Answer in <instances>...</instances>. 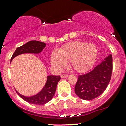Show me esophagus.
<instances>
[{
  "label": "esophagus",
  "instance_id": "34e87169",
  "mask_svg": "<svg viewBox=\"0 0 126 126\" xmlns=\"http://www.w3.org/2000/svg\"><path fill=\"white\" fill-rule=\"evenodd\" d=\"M68 75L66 74H63L61 75V78H66V77H68Z\"/></svg>",
  "mask_w": 126,
  "mask_h": 126
}]
</instances>
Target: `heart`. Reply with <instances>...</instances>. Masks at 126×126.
I'll list each match as a JSON object with an SVG mask.
<instances>
[{"label": "heart", "mask_w": 126, "mask_h": 126, "mask_svg": "<svg viewBox=\"0 0 126 126\" xmlns=\"http://www.w3.org/2000/svg\"><path fill=\"white\" fill-rule=\"evenodd\" d=\"M97 48L93 44L74 41L61 47L58 52L54 50L50 55L51 64L58 70L65 67L69 62L72 69L83 73L90 69L95 62Z\"/></svg>", "instance_id": "obj_1"}]
</instances>
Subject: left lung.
Returning a JSON list of instances; mask_svg holds the SVG:
<instances>
[{
  "label": "left lung",
  "instance_id": "obj_1",
  "mask_svg": "<svg viewBox=\"0 0 126 126\" xmlns=\"http://www.w3.org/2000/svg\"><path fill=\"white\" fill-rule=\"evenodd\" d=\"M113 58L111 54L87 73L78 76L74 87L76 94L80 98L91 100L102 95L111 80Z\"/></svg>",
  "mask_w": 126,
  "mask_h": 126
}]
</instances>
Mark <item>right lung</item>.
Returning a JSON list of instances; mask_svg holds the SVG:
<instances>
[{"instance_id": "right-lung-1", "label": "right lung", "mask_w": 126, "mask_h": 126, "mask_svg": "<svg viewBox=\"0 0 126 126\" xmlns=\"http://www.w3.org/2000/svg\"><path fill=\"white\" fill-rule=\"evenodd\" d=\"M46 44L44 42L37 41H31L17 48L11 58V61L19 55L23 53H34L39 54L44 49ZM60 76H47V80L42 90L37 94L31 97H26L19 94L16 90V92L19 97L29 103L35 105H44L52 99L55 93L57 84L60 80Z\"/></svg>"}]
</instances>
